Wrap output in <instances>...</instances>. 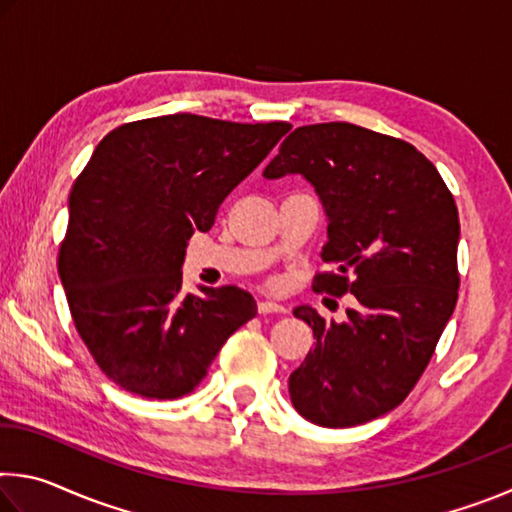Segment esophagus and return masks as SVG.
I'll list each match as a JSON object with an SVG mask.
<instances>
[{"label":"esophagus","instance_id":"1","mask_svg":"<svg viewBox=\"0 0 512 512\" xmlns=\"http://www.w3.org/2000/svg\"><path fill=\"white\" fill-rule=\"evenodd\" d=\"M257 311L259 314H287V307L280 305V302H273V300H259Z\"/></svg>","mask_w":512,"mask_h":512}]
</instances>
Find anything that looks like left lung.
<instances>
[{
  "instance_id": "left-lung-1",
  "label": "left lung",
  "mask_w": 512,
  "mask_h": 512,
  "mask_svg": "<svg viewBox=\"0 0 512 512\" xmlns=\"http://www.w3.org/2000/svg\"><path fill=\"white\" fill-rule=\"evenodd\" d=\"M284 176L305 178L327 219L320 257L334 271L314 289L357 298L345 323L293 309L316 345L289 395L309 422L354 427L404 402L454 314L458 210L415 146L348 121L296 128L264 169L266 180Z\"/></svg>"
}]
</instances>
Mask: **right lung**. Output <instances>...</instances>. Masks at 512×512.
<instances>
[{
    "label": "right lung",
    "mask_w": 512,
    "mask_h": 512,
    "mask_svg": "<svg viewBox=\"0 0 512 512\" xmlns=\"http://www.w3.org/2000/svg\"><path fill=\"white\" fill-rule=\"evenodd\" d=\"M201 115L133 121L97 144L69 194L58 275L74 325L124 391L176 400L207 375L230 334L257 314L248 291L183 293L194 232L289 131Z\"/></svg>",
    "instance_id": "obj_1"
}]
</instances>
